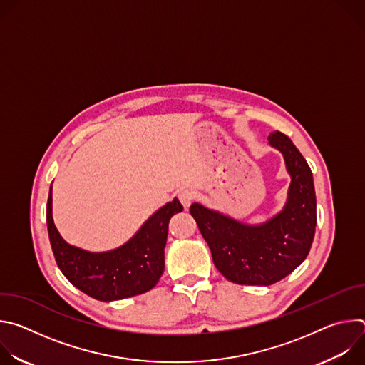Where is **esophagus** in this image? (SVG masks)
<instances>
[{
	"label": "esophagus",
	"mask_w": 365,
	"mask_h": 365,
	"mask_svg": "<svg viewBox=\"0 0 365 365\" xmlns=\"http://www.w3.org/2000/svg\"><path fill=\"white\" fill-rule=\"evenodd\" d=\"M178 197H179V200L182 202V205L185 206V207H189L190 206V203H192V200L195 199V193L190 190V189H179L178 190Z\"/></svg>",
	"instance_id": "esophagus-1"
}]
</instances>
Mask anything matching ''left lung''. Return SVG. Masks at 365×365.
<instances>
[{
  "instance_id": "obj_1",
  "label": "left lung",
  "mask_w": 365,
  "mask_h": 365,
  "mask_svg": "<svg viewBox=\"0 0 365 365\" xmlns=\"http://www.w3.org/2000/svg\"><path fill=\"white\" fill-rule=\"evenodd\" d=\"M282 151L292 176L284 210L270 221L248 225L190 205V215L212 252L220 273L230 282L270 286L289 276L307 257L317 228V196L312 170L292 140L280 131L269 135Z\"/></svg>"
}]
</instances>
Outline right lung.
Returning a JSON list of instances; mask_svg holds the SVG:
<instances>
[{"mask_svg":"<svg viewBox=\"0 0 365 365\" xmlns=\"http://www.w3.org/2000/svg\"><path fill=\"white\" fill-rule=\"evenodd\" d=\"M183 211L178 199L151 215L123 247L107 252H89L68 244L51 217V187L47 199V231L56 263L65 277L88 296L111 302L148 292L165 270V245L169 221Z\"/></svg>","mask_w":365,"mask_h":365,"instance_id":"right-lung-1","label":"right lung"}]
</instances>
